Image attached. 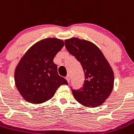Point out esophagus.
I'll use <instances>...</instances> for the list:
<instances>
[{"mask_svg":"<svg viewBox=\"0 0 134 134\" xmlns=\"http://www.w3.org/2000/svg\"><path fill=\"white\" fill-rule=\"evenodd\" d=\"M65 79H66V80H67V82H69V81H70V76L69 75H67V77H65Z\"/></svg>","mask_w":134,"mask_h":134,"instance_id":"1","label":"esophagus"}]
</instances>
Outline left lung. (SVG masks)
Instances as JSON below:
<instances>
[{"instance_id": "left-lung-1", "label": "left lung", "mask_w": 134, "mask_h": 134, "mask_svg": "<svg viewBox=\"0 0 134 134\" xmlns=\"http://www.w3.org/2000/svg\"><path fill=\"white\" fill-rule=\"evenodd\" d=\"M66 49L82 65L85 73L82 87H71L75 98L85 107H97L109 97L114 86V73L99 48L85 40L72 37L65 41Z\"/></svg>"}]
</instances>
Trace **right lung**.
Instances as JSON below:
<instances>
[{"instance_id": "obj_1", "label": "right lung", "mask_w": 134, "mask_h": 134, "mask_svg": "<svg viewBox=\"0 0 134 134\" xmlns=\"http://www.w3.org/2000/svg\"><path fill=\"white\" fill-rule=\"evenodd\" d=\"M64 46L57 38H46L32 46L15 69L16 88L27 102L41 104L51 99L67 80L57 73L53 58Z\"/></svg>"}]
</instances>
